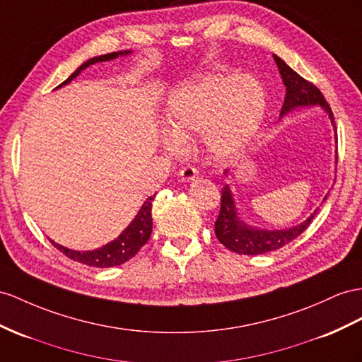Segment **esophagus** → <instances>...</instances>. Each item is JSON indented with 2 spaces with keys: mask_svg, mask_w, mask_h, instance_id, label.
<instances>
[{
  "mask_svg": "<svg viewBox=\"0 0 362 362\" xmlns=\"http://www.w3.org/2000/svg\"><path fill=\"white\" fill-rule=\"evenodd\" d=\"M180 180L182 182H194L199 177V171L194 168V166H183V168L179 171Z\"/></svg>",
  "mask_w": 362,
  "mask_h": 362,
  "instance_id": "esophagus-1",
  "label": "esophagus"
}]
</instances>
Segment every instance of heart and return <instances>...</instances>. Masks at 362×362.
<instances>
[{"instance_id":"obj_1","label":"heart","mask_w":362,"mask_h":362,"mask_svg":"<svg viewBox=\"0 0 362 362\" xmlns=\"http://www.w3.org/2000/svg\"><path fill=\"white\" fill-rule=\"evenodd\" d=\"M266 96L251 76L212 73L175 88L166 105L162 144L179 151L183 141L202 133V142L214 159H230L252 142L263 120Z\"/></svg>"}]
</instances>
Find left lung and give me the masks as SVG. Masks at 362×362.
Returning <instances> with one entry per match:
<instances>
[{"instance_id": "obj_1", "label": "left lung", "mask_w": 362, "mask_h": 362, "mask_svg": "<svg viewBox=\"0 0 362 362\" xmlns=\"http://www.w3.org/2000/svg\"><path fill=\"white\" fill-rule=\"evenodd\" d=\"M274 61L276 64L278 70H280V75L286 86V96H284V104L281 107L280 117L286 116L289 111L298 107L320 105L329 115L330 122L333 128H335V142H338L335 119H333L332 110L327 104V100L324 99L322 93L315 87L312 82L305 81L298 75V73L293 71L281 58H278L276 54H274ZM337 160H338V154H337ZM228 173L229 170L225 171L226 175ZM326 199L327 196L324 197V200ZM315 214H317V209H315L312 214L303 221V223L287 228V229H263V228L251 226L240 218L233 191H230L229 185H225L223 189H221L220 214L216 220V235L218 238V242L233 252L243 254V255L266 254V252L275 251V249L283 247L284 245L291 243L292 240H295L300 234H303L305 228L310 225Z\"/></svg>"}]
</instances>
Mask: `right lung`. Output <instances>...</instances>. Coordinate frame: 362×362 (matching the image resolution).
I'll use <instances>...</instances> for the list:
<instances>
[{"instance_id":"obj_1","label":"right lung","mask_w":362,"mask_h":362,"mask_svg":"<svg viewBox=\"0 0 362 362\" xmlns=\"http://www.w3.org/2000/svg\"><path fill=\"white\" fill-rule=\"evenodd\" d=\"M129 53L132 52L124 50V52H113V53L100 54V57L91 58L82 64L78 70H75V73H71V76H69L57 88H61L64 86L70 84L73 79L79 76V73L82 70H86L87 67L93 66V64L111 61V59H116L119 57H127V54H129ZM154 197H156V194L154 196H150L144 202V205L141 209H139L134 220L122 230V234H120L117 238H115L113 242H110L99 249L79 252V251H73V249H69L66 246L54 243L53 240H50V242L54 247L59 249L62 254H66L69 258H71V260L79 262L82 264L93 266V267H113V266L122 264V263L128 262L129 258H133L139 252V249H141L148 242V238H150V235H151V230H153L151 206H153Z\"/></svg>"}]
</instances>
